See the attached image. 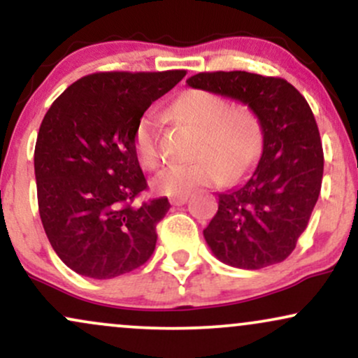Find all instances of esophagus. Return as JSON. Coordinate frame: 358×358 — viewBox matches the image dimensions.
I'll return each instance as SVG.
<instances>
[{
  "instance_id": "obj_1",
  "label": "esophagus",
  "mask_w": 358,
  "mask_h": 358,
  "mask_svg": "<svg viewBox=\"0 0 358 358\" xmlns=\"http://www.w3.org/2000/svg\"><path fill=\"white\" fill-rule=\"evenodd\" d=\"M187 200H188V195L171 196V199H170V203H171V205H183V203H187Z\"/></svg>"
}]
</instances>
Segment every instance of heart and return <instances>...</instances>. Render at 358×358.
Instances as JSON below:
<instances>
[{
  "label": "heart",
  "mask_w": 358,
  "mask_h": 358,
  "mask_svg": "<svg viewBox=\"0 0 358 358\" xmlns=\"http://www.w3.org/2000/svg\"><path fill=\"white\" fill-rule=\"evenodd\" d=\"M171 116L199 131L193 148L195 162L170 165L153 180V188L162 195H187L199 187L217 182L234 183L256 165L264 143V129L256 113L208 90L183 92L170 108ZM133 151L145 170L162 165L158 129L153 116H145L134 127Z\"/></svg>",
  "instance_id": "b5f03b06"
}]
</instances>
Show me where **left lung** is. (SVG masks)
<instances>
[{"label": "left lung", "mask_w": 358, "mask_h": 358, "mask_svg": "<svg viewBox=\"0 0 358 358\" xmlns=\"http://www.w3.org/2000/svg\"><path fill=\"white\" fill-rule=\"evenodd\" d=\"M187 84L245 104L264 129L257 166L239 187L219 193L203 231L213 256L239 269L278 264L305 232L323 178V148L305 97L281 77L202 72Z\"/></svg>", "instance_id": "1"}]
</instances>
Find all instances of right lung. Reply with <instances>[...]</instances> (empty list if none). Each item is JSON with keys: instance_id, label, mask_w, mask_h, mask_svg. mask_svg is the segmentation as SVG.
<instances>
[{"instance_id": "add662e5", "label": "right lung", "mask_w": 358, "mask_h": 358, "mask_svg": "<svg viewBox=\"0 0 358 358\" xmlns=\"http://www.w3.org/2000/svg\"><path fill=\"white\" fill-rule=\"evenodd\" d=\"M187 76L97 72L73 82L50 106L35 145L38 212L65 266L110 279L143 266L156 245L166 196L133 205L148 188L133 151L145 110Z\"/></svg>"}]
</instances>
